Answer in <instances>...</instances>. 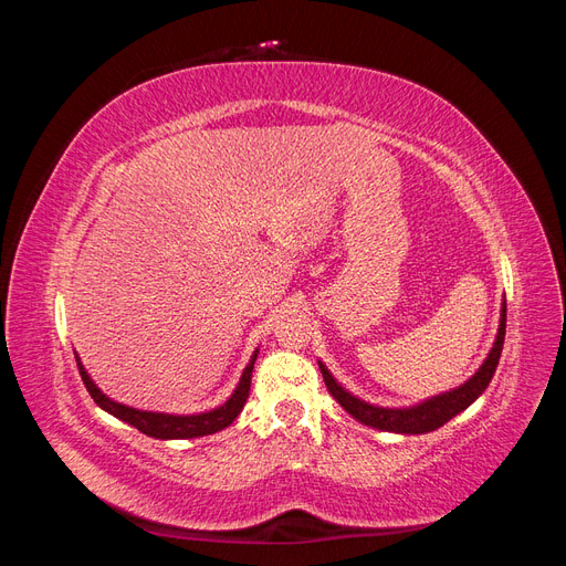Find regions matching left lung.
I'll return each mask as SVG.
<instances>
[{"instance_id":"obj_1","label":"left lung","mask_w":566,"mask_h":566,"mask_svg":"<svg viewBox=\"0 0 566 566\" xmlns=\"http://www.w3.org/2000/svg\"><path fill=\"white\" fill-rule=\"evenodd\" d=\"M505 312L507 306L503 302L501 306V325H499V335H495L493 347L486 356V361L479 366V370L472 375V378L460 385L451 391L437 394V397L427 399L422 403L408 406V408H382V406H373L364 399L354 397L352 391L342 387L333 373L325 368L318 361V368L323 373V380L328 391L337 399V403L347 410L349 416H354L358 422H364L368 427H375V430L382 432H397V434H424V432H434L441 424H447L451 418L462 413L470 403H474L482 391L489 387L495 366H499V358L503 352V342H505Z\"/></svg>"}]
</instances>
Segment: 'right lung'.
I'll list each match as a JSON object with an SVG mask.
<instances>
[{"instance_id":"add662e5","label":"right lung","mask_w":566,"mask_h":566,"mask_svg":"<svg viewBox=\"0 0 566 566\" xmlns=\"http://www.w3.org/2000/svg\"><path fill=\"white\" fill-rule=\"evenodd\" d=\"M256 354H260V349H254L250 364L245 366V370L241 375V382H238L231 397L221 406H217L212 410H205V413H196V416L156 413V410H139V408H132L125 403H117V401L108 399L106 394L94 385V380L90 378V373L84 370L77 354H75V358H77V368H80L84 387H87L92 399L101 408H104L106 413L136 427V430L153 437V439H193V437H205V434H214L219 430H224V427H229L238 416H241V410H243V406L248 401V394H250L252 368H254Z\"/></svg>"}]
</instances>
